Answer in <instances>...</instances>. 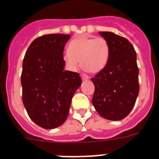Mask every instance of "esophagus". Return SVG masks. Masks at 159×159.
Instances as JSON below:
<instances>
[{
	"label": "esophagus",
	"instance_id": "obj_1",
	"mask_svg": "<svg viewBox=\"0 0 159 159\" xmlns=\"http://www.w3.org/2000/svg\"><path fill=\"white\" fill-rule=\"evenodd\" d=\"M81 78H82L83 80H88V79H89V76L87 74H82L81 75Z\"/></svg>",
	"mask_w": 159,
	"mask_h": 159
}]
</instances>
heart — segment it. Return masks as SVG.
Wrapping results in <instances>:
<instances>
[{
	"mask_svg": "<svg viewBox=\"0 0 159 159\" xmlns=\"http://www.w3.org/2000/svg\"><path fill=\"white\" fill-rule=\"evenodd\" d=\"M109 54V44L104 38L82 36L70 42L63 59L71 69L75 70L80 60L84 69L90 73H97L106 66Z\"/></svg>",
	"mask_w": 159,
	"mask_h": 159,
	"instance_id": "1",
	"label": "heart"
}]
</instances>
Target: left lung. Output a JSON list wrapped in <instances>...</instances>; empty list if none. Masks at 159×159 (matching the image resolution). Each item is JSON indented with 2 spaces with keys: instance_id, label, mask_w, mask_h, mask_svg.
<instances>
[{
  "instance_id": "left-lung-1",
  "label": "left lung",
  "mask_w": 159,
  "mask_h": 159,
  "mask_svg": "<svg viewBox=\"0 0 159 159\" xmlns=\"http://www.w3.org/2000/svg\"><path fill=\"white\" fill-rule=\"evenodd\" d=\"M107 41V63L92 79L95 85L92 103L104 119L121 120L134 107L139 92L136 52L128 40L111 32H99Z\"/></svg>"
}]
</instances>
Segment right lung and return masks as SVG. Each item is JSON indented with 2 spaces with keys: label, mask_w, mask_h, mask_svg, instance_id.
Listing matches in <instances>:
<instances>
[{
  "label": "right lung",
  "mask_w": 159,
  "mask_h": 159,
  "mask_svg": "<svg viewBox=\"0 0 159 159\" xmlns=\"http://www.w3.org/2000/svg\"><path fill=\"white\" fill-rule=\"evenodd\" d=\"M69 38L59 33L39 36L24 58L22 101L30 119L42 128H56L66 121L82 83L79 73L64 70L63 53Z\"/></svg>",
  "instance_id": "right-lung-1"
}]
</instances>
